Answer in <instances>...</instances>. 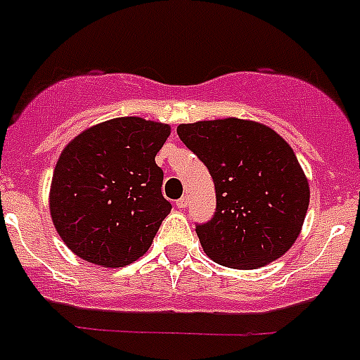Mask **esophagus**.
Instances as JSON below:
<instances>
[{
  "label": "esophagus",
  "instance_id": "1",
  "mask_svg": "<svg viewBox=\"0 0 360 360\" xmlns=\"http://www.w3.org/2000/svg\"><path fill=\"white\" fill-rule=\"evenodd\" d=\"M175 207L177 208H181V210H183V208H186L188 207V198H181V199H177V201H175Z\"/></svg>",
  "mask_w": 360,
  "mask_h": 360
}]
</instances>
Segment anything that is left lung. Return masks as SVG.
Segmentation results:
<instances>
[{
	"instance_id": "obj_1",
	"label": "left lung",
	"mask_w": 360,
	"mask_h": 360,
	"mask_svg": "<svg viewBox=\"0 0 360 360\" xmlns=\"http://www.w3.org/2000/svg\"><path fill=\"white\" fill-rule=\"evenodd\" d=\"M177 135L216 186V214L195 226L205 255L232 269L264 267L285 255L309 207V183L288 141L236 117L179 124Z\"/></svg>"
}]
</instances>
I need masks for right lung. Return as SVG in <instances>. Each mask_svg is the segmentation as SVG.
<instances>
[{"label": "right lung", "instance_id": "1", "mask_svg": "<svg viewBox=\"0 0 360 360\" xmlns=\"http://www.w3.org/2000/svg\"><path fill=\"white\" fill-rule=\"evenodd\" d=\"M170 126L119 117L84 129L60 153L49 210L63 243L89 264L124 267L152 245L172 205L155 155Z\"/></svg>", "mask_w": 360, "mask_h": 360}]
</instances>
